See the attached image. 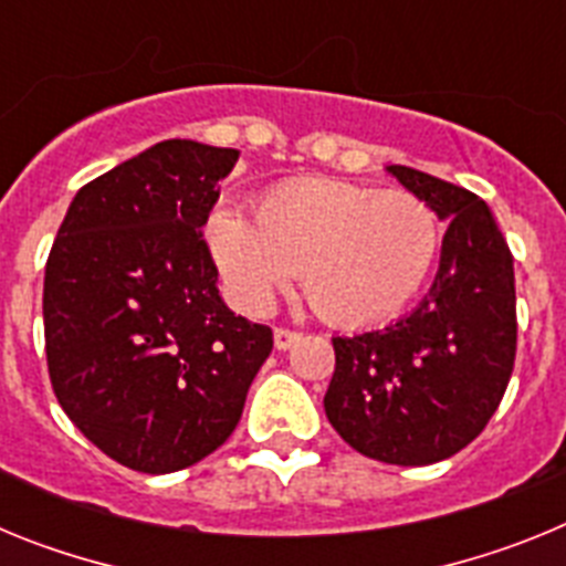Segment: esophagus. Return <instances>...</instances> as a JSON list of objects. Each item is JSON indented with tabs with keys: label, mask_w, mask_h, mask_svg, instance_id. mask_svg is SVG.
Wrapping results in <instances>:
<instances>
[{
	"label": "esophagus",
	"mask_w": 566,
	"mask_h": 566,
	"mask_svg": "<svg viewBox=\"0 0 566 566\" xmlns=\"http://www.w3.org/2000/svg\"><path fill=\"white\" fill-rule=\"evenodd\" d=\"M300 339V332H292V328H274V348H280V352H286V348H292L294 343Z\"/></svg>",
	"instance_id": "1"
}]
</instances>
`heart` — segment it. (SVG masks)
<instances>
[{
  "instance_id": "b5f03b06",
  "label": "heart",
  "mask_w": 566,
  "mask_h": 566,
  "mask_svg": "<svg viewBox=\"0 0 566 566\" xmlns=\"http://www.w3.org/2000/svg\"><path fill=\"white\" fill-rule=\"evenodd\" d=\"M203 234L240 312L266 314L300 269L314 312L343 328L399 317L433 277L444 243L424 198L339 178L277 184L254 203V221L218 207Z\"/></svg>"
}]
</instances>
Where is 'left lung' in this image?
<instances>
[{
    "label": "left lung",
    "mask_w": 566,
    "mask_h": 566,
    "mask_svg": "<svg viewBox=\"0 0 566 566\" xmlns=\"http://www.w3.org/2000/svg\"><path fill=\"white\" fill-rule=\"evenodd\" d=\"M388 172L448 221L442 263L411 314L332 339L323 405L354 451L417 468L468 448L496 413L516 363V277L479 195L399 164Z\"/></svg>",
    "instance_id": "8db88e82"
}]
</instances>
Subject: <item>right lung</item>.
<instances>
[{"instance_id":"add662e5","label":"right lung","mask_w":566,"mask_h":566,"mask_svg":"<svg viewBox=\"0 0 566 566\" xmlns=\"http://www.w3.org/2000/svg\"><path fill=\"white\" fill-rule=\"evenodd\" d=\"M238 149L161 142L84 184L44 266L59 405L124 468L172 473L218 451L272 352L234 317L201 227Z\"/></svg>"}]
</instances>
